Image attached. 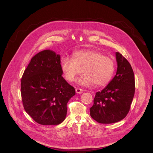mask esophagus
<instances>
[{
  "label": "esophagus",
  "instance_id": "34e87169",
  "mask_svg": "<svg viewBox=\"0 0 153 153\" xmlns=\"http://www.w3.org/2000/svg\"><path fill=\"white\" fill-rule=\"evenodd\" d=\"M76 93L77 94H81L83 93V90L80 89V88H76Z\"/></svg>",
  "mask_w": 153,
  "mask_h": 153
}]
</instances>
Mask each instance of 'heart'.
I'll return each mask as SVG.
<instances>
[{
  "label": "heart",
  "instance_id": "1",
  "mask_svg": "<svg viewBox=\"0 0 153 153\" xmlns=\"http://www.w3.org/2000/svg\"><path fill=\"white\" fill-rule=\"evenodd\" d=\"M60 68L63 77L68 82H73L82 71L83 74L77 80V83L90 86L108 84L115 71V63L110 57L95 50H82L74 53L72 59L63 57Z\"/></svg>",
  "mask_w": 153,
  "mask_h": 153
}]
</instances>
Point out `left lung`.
Here are the masks:
<instances>
[{"mask_svg": "<svg viewBox=\"0 0 153 153\" xmlns=\"http://www.w3.org/2000/svg\"><path fill=\"white\" fill-rule=\"evenodd\" d=\"M117 68L115 76L101 91L96 93L90 108L91 117L100 123H113L128 114L135 92L134 72L129 62L116 53Z\"/></svg>", "mask_w": 153, "mask_h": 153, "instance_id": "obj_1", "label": "left lung"}]
</instances>
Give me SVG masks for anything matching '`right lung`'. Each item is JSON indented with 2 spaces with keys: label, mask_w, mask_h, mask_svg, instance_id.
Returning <instances> with one entry per match:
<instances>
[{
  "label": "right lung",
  "mask_w": 153,
  "mask_h": 153,
  "mask_svg": "<svg viewBox=\"0 0 153 153\" xmlns=\"http://www.w3.org/2000/svg\"><path fill=\"white\" fill-rule=\"evenodd\" d=\"M62 75L60 56L45 50L31 59L22 77L24 109L40 125H57L66 118L67 103L76 91Z\"/></svg>",
  "instance_id": "1"
}]
</instances>
